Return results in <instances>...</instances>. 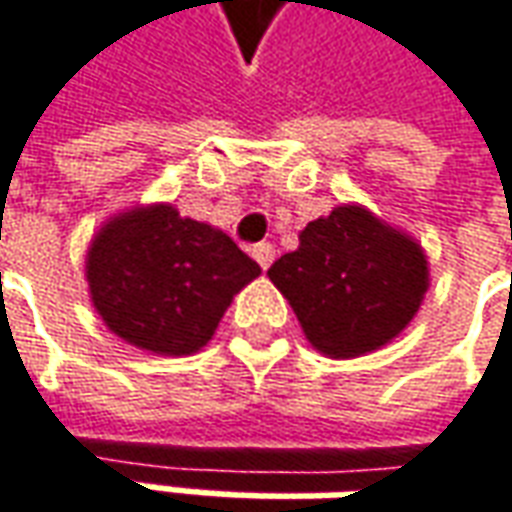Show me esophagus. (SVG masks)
<instances>
[{"label": "esophagus", "instance_id": "obj_1", "mask_svg": "<svg viewBox=\"0 0 512 512\" xmlns=\"http://www.w3.org/2000/svg\"><path fill=\"white\" fill-rule=\"evenodd\" d=\"M252 257H255L257 263H260V269L266 272L274 260V246L272 243H257V246H252Z\"/></svg>", "mask_w": 512, "mask_h": 512}]
</instances>
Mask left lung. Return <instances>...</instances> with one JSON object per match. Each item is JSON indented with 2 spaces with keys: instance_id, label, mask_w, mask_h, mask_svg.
I'll return each mask as SVG.
<instances>
[{
  "instance_id": "1",
  "label": "left lung",
  "mask_w": 512,
  "mask_h": 512,
  "mask_svg": "<svg viewBox=\"0 0 512 512\" xmlns=\"http://www.w3.org/2000/svg\"><path fill=\"white\" fill-rule=\"evenodd\" d=\"M269 280L323 357L354 360L397 340L431 286L422 243L362 203H340L300 232Z\"/></svg>"
}]
</instances>
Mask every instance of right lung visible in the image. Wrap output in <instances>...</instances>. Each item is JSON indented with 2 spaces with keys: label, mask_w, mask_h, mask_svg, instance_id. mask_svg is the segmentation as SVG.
<instances>
[{
  "label": "right lung",
  "mask_w": 512,
  "mask_h": 512,
  "mask_svg": "<svg viewBox=\"0 0 512 512\" xmlns=\"http://www.w3.org/2000/svg\"><path fill=\"white\" fill-rule=\"evenodd\" d=\"M260 274L238 243L172 203H138L98 226L84 255L104 326L147 354L186 357L212 340L235 294Z\"/></svg>",
  "instance_id": "add662e5"
}]
</instances>
